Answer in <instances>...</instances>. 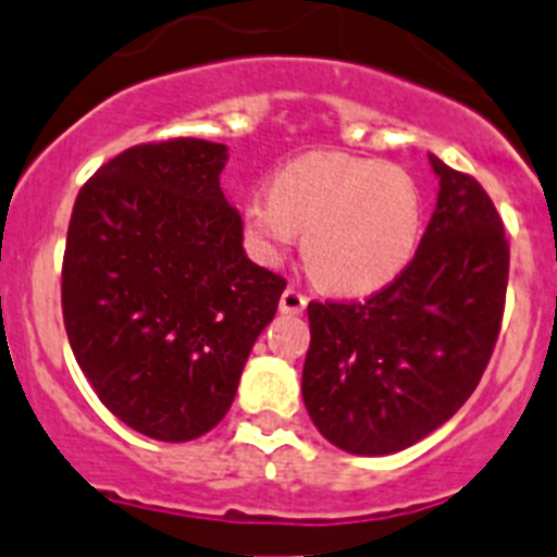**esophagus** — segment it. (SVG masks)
<instances>
[{
	"label": "esophagus",
	"mask_w": 557,
	"mask_h": 557,
	"mask_svg": "<svg viewBox=\"0 0 557 557\" xmlns=\"http://www.w3.org/2000/svg\"><path fill=\"white\" fill-rule=\"evenodd\" d=\"M308 306V297L299 288H294V285H288L283 292V297H280V311L283 313H302Z\"/></svg>",
	"instance_id": "obj_1"
}]
</instances>
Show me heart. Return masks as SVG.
<instances>
[{"label":"heart","instance_id":"1","mask_svg":"<svg viewBox=\"0 0 557 557\" xmlns=\"http://www.w3.org/2000/svg\"><path fill=\"white\" fill-rule=\"evenodd\" d=\"M423 201L398 164L350 153H306L274 176L272 193L251 196L244 230L263 260L306 232L302 255L319 283L370 294L393 283L414 258Z\"/></svg>","mask_w":557,"mask_h":557}]
</instances>
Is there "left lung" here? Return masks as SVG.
<instances>
[{"instance_id":"1","label":"left lung","mask_w":557,"mask_h":557,"mask_svg":"<svg viewBox=\"0 0 557 557\" xmlns=\"http://www.w3.org/2000/svg\"><path fill=\"white\" fill-rule=\"evenodd\" d=\"M437 207L404 272L367 299H313L302 400L322 437L393 454L471 398L505 313L510 244L491 196L429 153Z\"/></svg>"}]
</instances>
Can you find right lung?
I'll use <instances>...</instances> for the list:
<instances>
[{"label":"right lung","instance_id":"obj_1","mask_svg":"<svg viewBox=\"0 0 557 557\" xmlns=\"http://www.w3.org/2000/svg\"><path fill=\"white\" fill-rule=\"evenodd\" d=\"M226 145H134L81 187L61 308L100 404L139 434L187 443L230 412L285 277L251 263L221 190Z\"/></svg>","mask_w":557,"mask_h":557}]
</instances>
